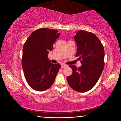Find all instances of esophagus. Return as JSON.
I'll use <instances>...</instances> for the list:
<instances>
[{"instance_id": "obj_1", "label": "esophagus", "mask_w": 121, "mask_h": 121, "mask_svg": "<svg viewBox=\"0 0 121 121\" xmlns=\"http://www.w3.org/2000/svg\"><path fill=\"white\" fill-rule=\"evenodd\" d=\"M67 66V65H65V64H62V65H61V68H65V67H66Z\"/></svg>"}]
</instances>
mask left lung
I'll use <instances>...</instances> for the list:
<instances>
[{
  "mask_svg": "<svg viewBox=\"0 0 121 121\" xmlns=\"http://www.w3.org/2000/svg\"><path fill=\"white\" fill-rule=\"evenodd\" d=\"M73 38L77 48L76 56L82 65L78 68L69 65L73 73L67 77V81L75 91L85 92L95 85L100 77L105 66V51L101 42L92 32L79 30Z\"/></svg>",
  "mask_w": 121,
  "mask_h": 121,
  "instance_id": "8db88e82",
  "label": "left lung"
}]
</instances>
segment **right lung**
Instances as JSON below:
<instances>
[{"label":"right lung","mask_w":121,"mask_h":121,"mask_svg":"<svg viewBox=\"0 0 121 121\" xmlns=\"http://www.w3.org/2000/svg\"><path fill=\"white\" fill-rule=\"evenodd\" d=\"M58 30L40 28L32 32L24 43L22 58L24 75L29 85L37 91L48 89L54 83L61 65L48 59L49 51L60 36Z\"/></svg>","instance_id":"1"}]
</instances>
